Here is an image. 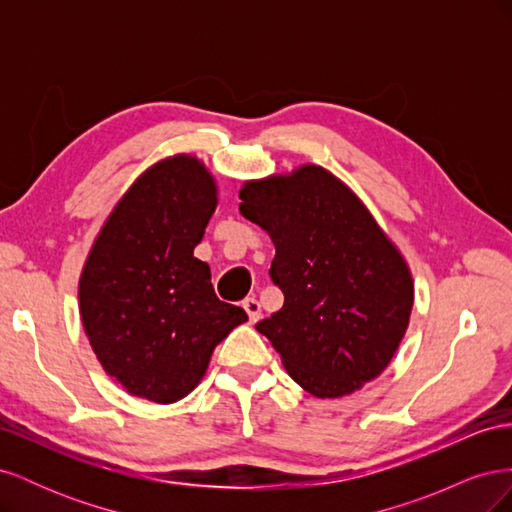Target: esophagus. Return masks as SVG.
<instances>
[{"instance_id": "obj_1", "label": "esophagus", "mask_w": 512, "mask_h": 512, "mask_svg": "<svg viewBox=\"0 0 512 512\" xmlns=\"http://www.w3.org/2000/svg\"><path fill=\"white\" fill-rule=\"evenodd\" d=\"M243 309L247 312V316H250V322H256L260 318V303L254 297L243 301Z\"/></svg>"}]
</instances>
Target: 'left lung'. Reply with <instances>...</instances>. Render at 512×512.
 I'll list each match as a JSON object with an SVG mask.
<instances>
[{
	"label": "left lung",
	"mask_w": 512,
	"mask_h": 512,
	"mask_svg": "<svg viewBox=\"0 0 512 512\" xmlns=\"http://www.w3.org/2000/svg\"><path fill=\"white\" fill-rule=\"evenodd\" d=\"M243 218L275 243L269 275L284 305L256 331L290 378L316 397H342L382 374L408 329L412 275L365 205L329 170L247 181Z\"/></svg>",
	"instance_id": "8db88e82"
}]
</instances>
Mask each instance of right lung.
<instances>
[{"instance_id": "right-lung-1", "label": "right lung", "mask_w": 512, "mask_h": 512, "mask_svg": "<svg viewBox=\"0 0 512 512\" xmlns=\"http://www.w3.org/2000/svg\"><path fill=\"white\" fill-rule=\"evenodd\" d=\"M218 205L196 158L151 166L108 215L79 284L81 318L98 361L136 397L173 404L205 376L211 352L247 320L215 297L194 247Z\"/></svg>"}]
</instances>
